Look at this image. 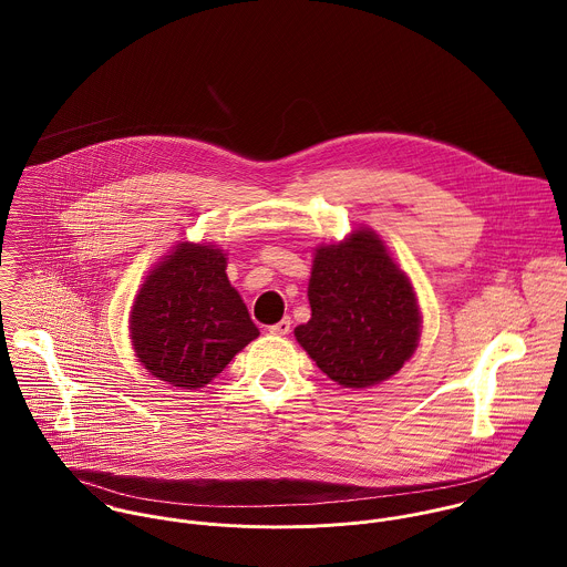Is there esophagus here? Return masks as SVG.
Returning <instances> with one entry per match:
<instances>
[{"instance_id": "1", "label": "esophagus", "mask_w": 567, "mask_h": 567, "mask_svg": "<svg viewBox=\"0 0 567 567\" xmlns=\"http://www.w3.org/2000/svg\"><path fill=\"white\" fill-rule=\"evenodd\" d=\"M268 331H270V333H275V336H286V333L290 331V319L286 317V319H281L279 323L270 324V327H268Z\"/></svg>"}]
</instances>
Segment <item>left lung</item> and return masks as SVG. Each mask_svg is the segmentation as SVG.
Masks as SVG:
<instances>
[{"label":"left lung","mask_w":567,"mask_h":567,"mask_svg":"<svg viewBox=\"0 0 567 567\" xmlns=\"http://www.w3.org/2000/svg\"><path fill=\"white\" fill-rule=\"evenodd\" d=\"M308 299L312 319L295 329L297 342L344 389L389 380L419 344L414 288L371 229L315 248Z\"/></svg>","instance_id":"obj_1"}]
</instances>
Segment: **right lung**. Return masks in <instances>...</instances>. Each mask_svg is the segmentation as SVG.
<instances>
[{
    "instance_id": "1",
    "label": "right lung",
    "mask_w": 567,
    "mask_h": 567,
    "mask_svg": "<svg viewBox=\"0 0 567 567\" xmlns=\"http://www.w3.org/2000/svg\"><path fill=\"white\" fill-rule=\"evenodd\" d=\"M214 244H176L142 284L131 310L135 355L163 382L196 391L259 336Z\"/></svg>"
}]
</instances>
